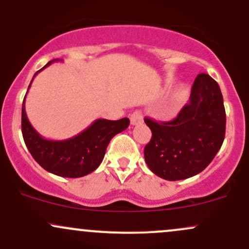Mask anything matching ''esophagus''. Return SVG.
Listing matches in <instances>:
<instances>
[{"label":"esophagus","instance_id":"1","mask_svg":"<svg viewBox=\"0 0 249 249\" xmlns=\"http://www.w3.org/2000/svg\"><path fill=\"white\" fill-rule=\"evenodd\" d=\"M142 120H143V117H142V114L140 113V111L135 110L134 113L130 114V124H132L133 125L141 124Z\"/></svg>","mask_w":249,"mask_h":249}]
</instances>
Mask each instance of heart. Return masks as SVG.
<instances>
[{
  "label": "heart",
  "mask_w": 249,
  "mask_h": 249,
  "mask_svg": "<svg viewBox=\"0 0 249 249\" xmlns=\"http://www.w3.org/2000/svg\"><path fill=\"white\" fill-rule=\"evenodd\" d=\"M187 89L185 86H178V87L170 94L164 105L162 106L161 111H160V119L162 120H169L173 116H175V114L180 110L181 106L185 103L187 100Z\"/></svg>",
  "instance_id": "obj_1"
}]
</instances>
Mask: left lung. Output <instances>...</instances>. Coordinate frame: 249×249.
I'll list each match as a JSON object with an SVG mask.
<instances>
[{"instance_id": "1", "label": "left lung", "mask_w": 249, "mask_h": 249, "mask_svg": "<svg viewBox=\"0 0 249 249\" xmlns=\"http://www.w3.org/2000/svg\"><path fill=\"white\" fill-rule=\"evenodd\" d=\"M152 139L144 147L148 168L168 181L199 174L222 146L226 111L219 85L208 74H199L193 83L189 102L169 122L144 119Z\"/></svg>"}]
</instances>
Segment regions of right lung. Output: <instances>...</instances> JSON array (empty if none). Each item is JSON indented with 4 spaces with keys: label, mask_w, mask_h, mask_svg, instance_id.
Masks as SVG:
<instances>
[{
    "label": "right lung",
    "mask_w": 249,
    "mask_h": 249,
    "mask_svg": "<svg viewBox=\"0 0 249 249\" xmlns=\"http://www.w3.org/2000/svg\"><path fill=\"white\" fill-rule=\"evenodd\" d=\"M54 61L60 60L56 58L49 61L43 68L35 72L34 77ZM32 82L28 87V90L32 86ZM26 96L22 103V135H23L24 143L30 154L42 168L57 177L75 178L90 174L102 162L110 140L116 134L127 129L129 125L128 117L116 121L97 119L88 128L71 139H44L36 132L28 120L26 106H24Z\"/></svg>",
    "instance_id": "add662e5"
}]
</instances>
